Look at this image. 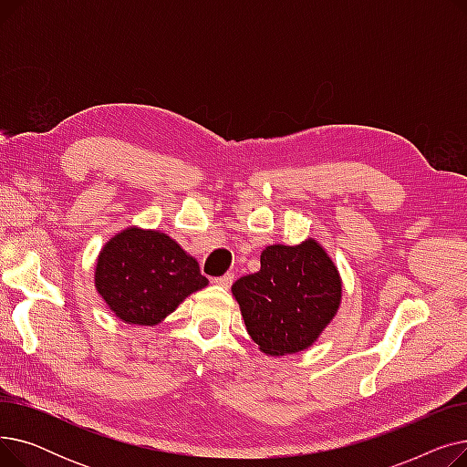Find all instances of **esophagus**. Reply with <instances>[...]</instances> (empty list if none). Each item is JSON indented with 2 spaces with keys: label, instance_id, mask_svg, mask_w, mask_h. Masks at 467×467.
I'll return each mask as SVG.
<instances>
[{
  "label": "esophagus",
  "instance_id": "esophagus-1",
  "mask_svg": "<svg viewBox=\"0 0 467 467\" xmlns=\"http://www.w3.org/2000/svg\"><path fill=\"white\" fill-rule=\"evenodd\" d=\"M233 280H234V275H233V273H227V275H223V276L213 278V284H217V285H221V287H231Z\"/></svg>",
  "mask_w": 467,
  "mask_h": 467
}]
</instances>
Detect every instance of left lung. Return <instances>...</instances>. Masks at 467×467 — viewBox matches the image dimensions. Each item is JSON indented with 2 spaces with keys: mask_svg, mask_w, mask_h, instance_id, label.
<instances>
[{
  "mask_svg": "<svg viewBox=\"0 0 467 467\" xmlns=\"http://www.w3.org/2000/svg\"><path fill=\"white\" fill-rule=\"evenodd\" d=\"M244 324L266 356L297 354L312 347L331 324L342 297V280L320 242L273 244L261 268L233 284Z\"/></svg>",
  "mask_w": 467,
  "mask_h": 467,
  "instance_id": "obj_1",
  "label": "left lung"
}]
</instances>
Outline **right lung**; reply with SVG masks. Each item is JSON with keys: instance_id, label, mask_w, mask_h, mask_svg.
<instances>
[{"instance_id": "right-lung-1", "label": "right lung", "mask_w": 467, "mask_h": 467, "mask_svg": "<svg viewBox=\"0 0 467 467\" xmlns=\"http://www.w3.org/2000/svg\"><path fill=\"white\" fill-rule=\"evenodd\" d=\"M94 285L120 322L151 327L206 287L208 278L174 238L129 227L111 236L98 255Z\"/></svg>"}]
</instances>
